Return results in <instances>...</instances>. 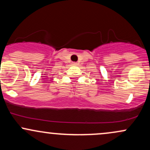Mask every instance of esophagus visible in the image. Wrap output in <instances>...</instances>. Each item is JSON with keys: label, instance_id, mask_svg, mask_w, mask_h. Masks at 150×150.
Here are the masks:
<instances>
[{"label": "esophagus", "instance_id": "esophagus-1", "mask_svg": "<svg viewBox=\"0 0 150 150\" xmlns=\"http://www.w3.org/2000/svg\"><path fill=\"white\" fill-rule=\"evenodd\" d=\"M72 65H77V63H75V62H73V63H72Z\"/></svg>", "mask_w": 150, "mask_h": 150}]
</instances>
